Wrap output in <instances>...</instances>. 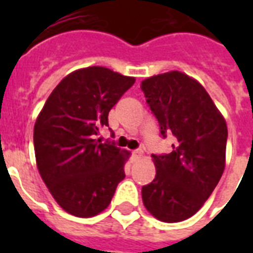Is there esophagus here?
Masks as SVG:
<instances>
[{"label":"esophagus","instance_id":"34e87169","mask_svg":"<svg viewBox=\"0 0 253 253\" xmlns=\"http://www.w3.org/2000/svg\"><path fill=\"white\" fill-rule=\"evenodd\" d=\"M142 154H143L142 150H141V149H137V150H134V152H132V157H134L135 160H138L142 157Z\"/></svg>","mask_w":253,"mask_h":253}]
</instances>
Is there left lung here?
Listing matches in <instances>:
<instances>
[{
    "instance_id": "left-lung-1",
    "label": "left lung",
    "mask_w": 253,
    "mask_h": 253,
    "mask_svg": "<svg viewBox=\"0 0 253 253\" xmlns=\"http://www.w3.org/2000/svg\"><path fill=\"white\" fill-rule=\"evenodd\" d=\"M161 134L176 137L169 154L156 156V177L142 187L146 210L163 222L192 217L211 195L225 169L228 127L195 78L172 70L141 83Z\"/></svg>"
}]
</instances>
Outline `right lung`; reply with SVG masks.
Masks as SVG:
<instances>
[{"label": "right lung", "instance_id": "add662e5", "mask_svg": "<svg viewBox=\"0 0 253 253\" xmlns=\"http://www.w3.org/2000/svg\"><path fill=\"white\" fill-rule=\"evenodd\" d=\"M134 83L108 67L78 69L58 84L36 118V167L52 198L72 215L104 211L126 176L130 152L94 138Z\"/></svg>", "mask_w": 253, "mask_h": 253}]
</instances>
